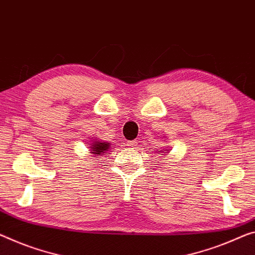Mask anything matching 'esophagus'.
<instances>
[{
  "mask_svg": "<svg viewBox=\"0 0 255 255\" xmlns=\"http://www.w3.org/2000/svg\"><path fill=\"white\" fill-rule=\"evenodd\" d=\"M136 143H138V142H136V141H128V147H135Z\"/></svg>",
  "mask_w": 255,
  "mask_h": 255,
  "instance_id": "esophagus-1",
  "label": "esophagus"
}]
</instances>
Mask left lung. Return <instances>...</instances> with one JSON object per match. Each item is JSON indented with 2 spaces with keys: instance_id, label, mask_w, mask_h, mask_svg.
Returning <instances> with one entry per match:
<instances>
[{
  "instance_id": "8db88e82",
  "label": "left lung",
  "mask_w": 255,
  "mask_h": 255,
  "mask_svg": "<svg viewBox=\"0 0 255 255\" xmlns=\"http://www.w3.org/2000/svg\"><path fill=\"white\" fill-rule=\"evenodd\" d=\"M160 152H162V154L164 155V152H167V149H163V150H160Z\"/></svg>"
}]
</instances>
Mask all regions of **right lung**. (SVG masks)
<instances>
[{
  "label": "right lung",
  "mask_w": 255,
  "mask_h": 255,
  "mask_svg": "<svg viewBox=\"0 0 255 255\" xmlns=\"http://www.w3.org/2000/svg\"><path fill=\"white\" fill-rule=\"evenodd\" d=\"M111 147V143L109 142H104V141H100L98 139H95L92 141V143H90V154H93L92 157H97V156L105 155L106 151L109 149Z\"/></svg>",
  "instance_id": "obj_1"
}]
</instances>
